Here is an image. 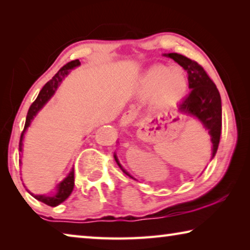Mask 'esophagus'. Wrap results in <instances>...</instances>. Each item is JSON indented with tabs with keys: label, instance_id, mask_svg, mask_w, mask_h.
<instances>
[{
	"label": "esophagus",
	"instance_id": "1",
	"mask_svg": "<svg viewBox=\"0 0 250 250\" xmlns=\"http://www.w3.org/2000/svg\"><path fill=\"white\" fill-rule=\"evenodd\" d=\"M135 117H137V115H135V112L131 111V110L125 112L124 116H122L121 119H120V125L121 126L130 125L133 122V120L135 119Z\"/></svg>",
	"mask_w": 250,
	"mask_h": 250
}]
</instances>
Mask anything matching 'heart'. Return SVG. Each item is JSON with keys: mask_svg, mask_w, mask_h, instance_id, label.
Masks as SVG:
<instances>
[{"mask_svg": "<svg viewBox=\"0 0 250 250\" xmlns=\"http://www.w3.org/2000/svg\"><path fill=\"white\" fill-rule=\"evenodd\" d=\"M138 89L142 97H152L155 109L164 110L184 98L188 90V76L179 66L155 65L142 76Z\"/></svg>", "mask_w": 250, "mask_h": 250, "instance_id": "b5f03b06", "label": "heart"}]
</instances>
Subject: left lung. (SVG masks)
Here are the masks:
<instances>
[{
	"label": "left lung",
	"mask_w": 250,
	"mask_h": 250,
	"mask_svg": "<svg viewBox=\"0 0 250 250\" xmlns=\"http://www.w3.org/2000/svg\"><path fill=\"white\" fill-rule=\"evenodd\" d=\"M164 56L172 58L188 71V88L191 89V92L181 101L177 108L182 115L195 117L208 131L211 145H213L211 146V159H213L218 149L222 131V100L219 91L204 68L196 62L177 53L164 54ZM113 156L121 170L131 179H133L122 167L117 155L115 154Z\"/></svg>",
	"instance_id": "left-lung-1"
}]
</instances>
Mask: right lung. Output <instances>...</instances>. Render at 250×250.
<instances>
[{
	"mask_svg": "<svg viewBox=\"0 0 250 250\" xmlns=\"http://www.w3.org/2000/svg\"><path fill=\"white\" fill-rule=\"evenodd\" d=\"M80 65L79 59H76V61H73L66 64L65 66H62L61 69L58 70V73L54 76V77L45 83V86L42 88V90L40 91L39 96L35 99V101L31 104V107L28 109L27 116H26V121H25V125H24V130L22 134H21V139H20V146H19V150L20 152H22L23 150V139H24V134L26 132V130L29 125H31L32 121L34 118L36 117L37 113H39L42 109H43L44 105L48 103L49 99L54 96L55 92H56L57 88L59 87V84L62 83V80L65 79V77L68 76L71 69H74L75 67H78ZM20 163L21 160H20ZM74 185H75V177H74V167H71L70 172L68 173L64 180H62L61 183L57 185L56 188V193L53 194V195H35L28 191V193L31 195L36 198L37 201L43 202L44 204L55 207L61 204V203L64 202L65 200L68 198V196L71 194L74 189Z\"/></svg>",
	"mask_w": 250,
	"mask_h": 250,
	"instance_id": "obj_1",
	"label": "right lung"
}]
</instances>
